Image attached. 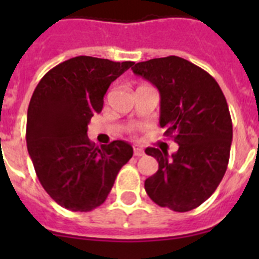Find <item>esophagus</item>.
<instances>
[{
	"instance_id": "obj_1",
	"label": "esophagus",
	"mask_w": 259,
	"mask_h": 259,
	"mask_svg": "<svg viewBox=\"0 0 259 259\" xmlns=\"http://www.w3.org/2000/svg\"><path fill=\"white\" fill-rule=\"evenodd\" d=\"M134 154L136 155V157H141V155H144L145 153H144V149H141V148H139L137 145L134 146Z\"/></svg>"
}]
</instances>
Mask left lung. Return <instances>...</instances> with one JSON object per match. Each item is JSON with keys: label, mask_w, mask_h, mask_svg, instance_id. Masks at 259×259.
Segmentation results:
<instances>
[{"label": "left lung", "mask_w": 259, "mask_h": 259, "mask_svg": "<svg viewBox=\"0 0 259 259\" xmlns=\"http://www.w3.org/2000/svg\"><path fill=\"white\" fill-rule=\"evenodd\" d=\"M134 74L157 87L159 124L174 137L178 152L146 148L158 171L145 191L161 207L185 212L198 207L218 188L230 161L232 120L219 84L206 71L176 56L139 62Z\"/></svg>", "instance_id": "8db88e82"}]
</instances>
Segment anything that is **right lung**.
I'll list each match as a JSON object with an SVG mask.
<instances>
[{
    "label": "right lung",
    "mask_w": 259,
    "mask_h": 259,
    "mask_svg": "<svg viewBox=\"0 0 259 259\" xmlns=\"http://www.w3.org/2000/svg\"><path fill=\"white\" fill-rule=\"evenodd\" d=\"M134 62L80 56L48 71L29 101L27 149L42 188L62 207L91 211L105 202L134 149L115 140L96 146L88 123L104 96Z\"/></svg>",
    "instance_id": "add662e5"
}]
</instances>
